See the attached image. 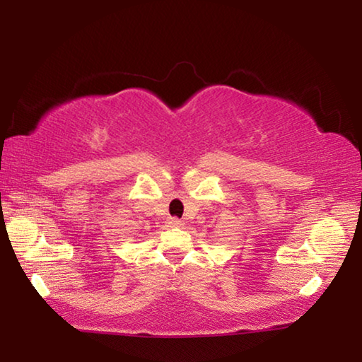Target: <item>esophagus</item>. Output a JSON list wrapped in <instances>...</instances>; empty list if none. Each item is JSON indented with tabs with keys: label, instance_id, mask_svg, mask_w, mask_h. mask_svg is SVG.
Wrapping results in <instances>:
<instances>
[{
	"label": "esophagus",
	"instance_id": "obj_1",
	"mask_svg": "<svg viewBox=\"0 0 362 362\" xmlns=\"http://www.w3.org/2000/svg\"><path fill=\"white\" fill-rule=\"evenodd\" d=\"M182 225H183V222L180 218H177V217L168 218V226H173V228H179V226H182Z\"/></svg>",
	"mask_w": 362,
	"mask_h": 362
}]
</instances>
